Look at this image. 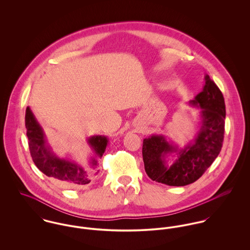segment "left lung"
<instances>
[{"label": "left lung", "mask_w": 250, "mask_h": 250, "mask_svg": "<svg viewBox=\"0 0 250 250\" xmlns=\"http://www.w3.org/2000/svg\"><path fill=\"white\" fill-rule=\"evenodd\" d=\"M202 90L188 105L199 107L198 131L179 147L165 135L153 134L143 140V157L147 175L172 187L189 185L200 178L218 156L224 137V98L211 80L204 77Z\"/></svg>", "instance_id": "left-lung-1"}]
</instances>
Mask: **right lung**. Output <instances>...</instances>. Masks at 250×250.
I'll return each mask as SVG.
<instances>
[{"mask_svg": "<svg viewBox=\"0 0 250 250\" xmlns=\"http://www.w3.org/2000/svg\"><path fill=\"white\" fill-rule=\"evenodd\" d=\"M25 123L31 156L36 167L42 173L67 188L90 183V174L86 168L71 160L59 157L52 150L43 128L38 123L30 107L26 109ZM86 142L92 150V155L88 160V167L94 169L96 175L99 172V170H96L99 165L98 159H101L106 151L108 138L97 135L89 137Z\"/></svg>", "mask_w": 250, "mask_h": 250, "instance_id": "obj_1", "label": "right lung"}]
</instances>
